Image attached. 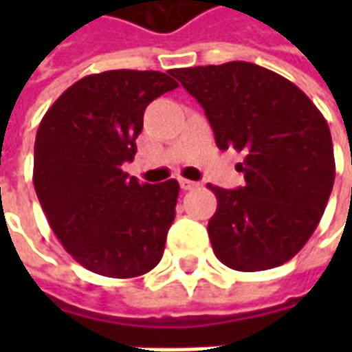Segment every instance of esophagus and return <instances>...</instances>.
<instances>
[{
	"label": "esophagus",
	"instance_id": "34e87169",
	"mask_svg": "<svg viewBox=\"0 0 352 352\" xmlns=\"http://www.w3.org/2000/svg\"><path fill=\"white\" fill-rule=\"evenodd\" d=\"M180 188H182V190H194V188H197V182H194V180H186V178H180Z\"/></svg>",
	"mask_w": 352,
	"mask_h": 352
}]
</instances>
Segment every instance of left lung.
Segmentation results:
<instances>
[{
    "mask_svg": "<svg viewBox=\"0 0 352 352\" xmlns=\"http://www.w3.org/2000/svg\"><path fill=\"white\" fill-rule=\"evenodd\" d=\"M221 151L245 153V186L208 184L217 210L208 223L215 256L241 272L288 263L314 235L335 180L325 117L284 76L252 62L178 68Z\"/></svg>",
    "mask_w": 352,
    "mask_h": 352,
    "instance_id": "obj_1",
    "label": "left lung"
}]
</instances>
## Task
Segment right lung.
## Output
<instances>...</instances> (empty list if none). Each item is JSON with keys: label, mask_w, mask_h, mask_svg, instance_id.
<instances>
[{"label": "right lung", "mask_w": 352, "mask_h": 352, "mask_svg": "<svg viewBox=\"0 0 352 352\" xmlns=\"http://www.w3.org/2000/svg\"><path fill=\"white\" fill-rule=\"evenodd\" d=\"M174 88L155 70L86 76L38 125L36 197L62 247L96 274L141 276L162 258L180 186L141 184L121 166L135 158L146 105Z\"/></svg>", "instance_id": "add662e5"}]
</instances>
